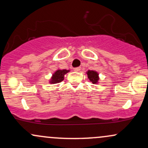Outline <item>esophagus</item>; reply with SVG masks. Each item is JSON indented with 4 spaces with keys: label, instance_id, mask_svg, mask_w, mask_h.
Listing matches in <instances>:
<instances>
[{
    "label": "esophagus",
    "instance_id": "obj_1",
    "mask_svg": "<svg viewBox=\"0 0 148 148\" xmlns=\"http://www.w3.org/2000/svg\"><path fill=\"white\" fill-rule=\"evenodd\" d=\"M74 70L75 71V72H79V71L81 70V67H74Z\"/></svg>",
    "mask_w": 148,
    "mask_h": 148
}]
</instances>
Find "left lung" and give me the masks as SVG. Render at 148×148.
Wrapping results in <instances>:
<instances>
[{"label": "left lung", "instance_id": "8db88e82", "mask_svg": "<svg viewBox=\"0 0 148 148\" xmlns=\"http://www.w3.org/2000/svg\"><path fill=\"white\" fill-rule=\"evenodd\" d=\"M88 74V78L89 79L90 81H91L92 84H97L98 82V80H99V76H98L97 72L95 71L92 70H88L87 72Z\"/></svg>", "mask_w": 148, "mask_h": 148}]
</instances>
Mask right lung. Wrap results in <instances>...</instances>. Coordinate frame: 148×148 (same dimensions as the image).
Returning a JSON list of instances; mask_svg holds the SVG:
<instances>
[{"instance_id":"add662e5","label":"right lung","mask_w":148,"mask_h":148,"mask_svg":"<svg viewBox=\"0 0 148 148\" xmlns=\"http://www.w3.org/2000/svg\"><path fill=\"white\" fill-rule=\"evenodd\" d=\"M69 70H67V69H58L56 72L53 74V76L51 77V79L50 81V84H58V83H60L64 80V76L69 72Z\"/></svg>"}]
</instances>
